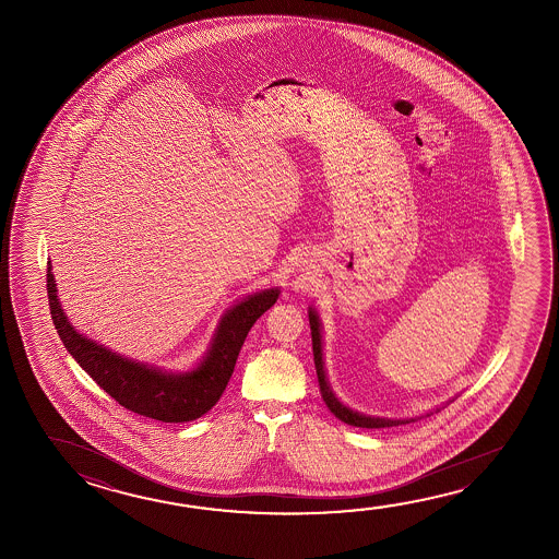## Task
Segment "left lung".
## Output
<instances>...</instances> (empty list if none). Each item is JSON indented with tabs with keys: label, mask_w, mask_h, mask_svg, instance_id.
<instances>
[{
	"label": "left lung",
	"mask_w": 559,
	"mask_h": 559,
	"mask_svg": "<svg viewBox=\"0 0 559 559\" xmlns=\"http://www.w3.org/2000/svg\"><path fill=\"white\" fill-rule=\"evenodd\" d=\"M308 320H310V330H312V352L313 365H316V374H318V382H320V392L328 408L333 412L335 418L355 426V428H391V426H399V424H411L424 416H416V418H379V416H367L361 412L352 411L349 406H345L335 394H333L328 374H325V367H323V340H322V322L320 316L313 310L312 306L308 308ZM441 408H436L440 412ZM433 412H428L426 416H430Z\"/></svg>",
	"instance_id": "1"
}]
</instances>
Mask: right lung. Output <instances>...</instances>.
<instances>
[{"label":"right lung","instance_id":"1","mask_svg":"<svg viewBox=\"0 0 559 559\" xmlns=\"http://www.w3.org/2000/svg\"><path fill=\"white\" fill-rule=\"evenodd\" d=\"M47 293L60 340L80 367L98 382L99 389L123 408L153 420L190 421L216 406L226 391L247 333L276 302L281 288H265L234 304L217 323L202 361L185 372L163 371L147 362L133 361L76 332L60 306L50 261H47Z\"/></svg>","mask_w":559,"mask_h":559}]
</instances>
